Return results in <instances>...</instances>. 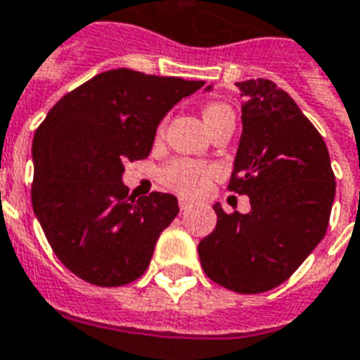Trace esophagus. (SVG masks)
<instances>
[{"label": "esophagus", "mask_w": 360, "mask_h": 360, "mask_svg": "<svg viewBox=\"0 0 360 360\" xmlns=\"http://www.w3.org/2000/svg\"><path fill=\"white\" fill-rule=\"evenodd\" d=\"M191 206H193V204H191V200H188V198H185V196H181V198H179V208H181V210H188Z\"/></svg>", "instance_id": "1"}]
</instances>
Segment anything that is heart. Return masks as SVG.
Returning <instances> with one entry per match:
<instances>
[{"label": "heart", "mask_w": 360, "mask_h": 360, "mask_svg": "<svg viewBox=\"0 0 360 360\" xmlns=\"http://www.w3.org/2000/svg\"><path fill=\"white\" fill-rule=\"evenodd\" d=\"M224 115H233V113L227 105H221V103H212L202 111L206 127H210L214 121H218ZM216 175H218L216 165L198 162V160H187V158L173 160L162 169V181L165 185L185 196L204 195L212 185V181L216 179Z\"/></svg>", "instance_id": "b5f03b06"}]
</instances>
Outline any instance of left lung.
I'll return each mask as SVG.
<instances>
[{
	"instance_id": "left-lung-1",
	"label": "left lung",
	"mask_w": 360,
	"mask_h": 360,
	"mask_svg": "<svg viewBox=\"0 0 360 360\" xmlns=\"http://www.w3.org/2000/svg\"><path fill=\"white\" fill-rule=\"evenodd\" d=\"M237 86L243 133L229 191L249 196L250 212L226 214L214 204L218 224L198 243V257L212 281L250 295L291 278L324 239L335 177L324 139L285 90L268 79Z\"/></svg>"
}]
</instances>
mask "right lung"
Segmentation results:
<instances>
[{
    "instance_id": "right-lung-1",
    "label": "right lung",
    "mask_w": 360,
    "mask_h": 360,
    "mask_svg": "<svg viewBox=\"0 0 360 360\" xmlns=\"http://www.w3.org/2000/svg\"><path fill=\"white\" fill-rule=\"evenodd\" d=\"M202 84L111 69L63 96L36 129L32 208L75 276L119 287L146 271L179 204L167 193L129 196L123 164L148 156L165 113Z\"/></svg>"
}]
</instances>
